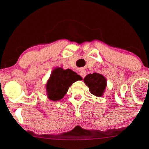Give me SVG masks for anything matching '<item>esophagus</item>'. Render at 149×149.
<instances>
[{
	"instance_id": "1",
	"label": "esophagus",
	"mask_w": 149,
	"mask_h": 149,
	"mask_svg": "<svg viewBox=\"0 0 149 149\" xmlns=\"http://www.w3.org/2000/svg\"><path fill=\"white\" fill-rule=\"evenodd\" d=\"M86 74H87V72H86L85 70H83V69L80 70V76H81V77H82V78H85V77L86 76Z\"/></svg>"
}]
</instances>
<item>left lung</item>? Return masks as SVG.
<instances>
[{
	"label": "left lung",
	"mask_w": 149,
	"mask_h": 149,
	"mask_svg": "<svg viewBox=\"0 0 149 149\" xmlns=\"http://www.w3.org/2000/svg\"><path fill=\"white\" fill-rule=\"evenodd\" d=\"M84 82L89 87V92L96 96H101L106 87V80L98 73L88 74L84 78Z\"/></svg>",
	"instance_id": "left-lung-1"
}]
</instances>
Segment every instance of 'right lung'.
I'll return each instance as SVG.
<instances>
[{
	"label": "right lung",
	"instance_id": "right-lung-1",
	"mask_svg": "<svg viewBox=\"0 0 149 149\" xmlns=\"http://www.w3.org/2000/svg\"><path fill=\"white\" fill-rule=\"evenodd\" d=\"M82 80L80 76L71 69L57 68L52 72L46 84V91L50 100L57 101L67 94L69 87L74 82Z\"/></svg>",
	"mask_w": 149,
	"mask_h": 149
}]
</instances>
